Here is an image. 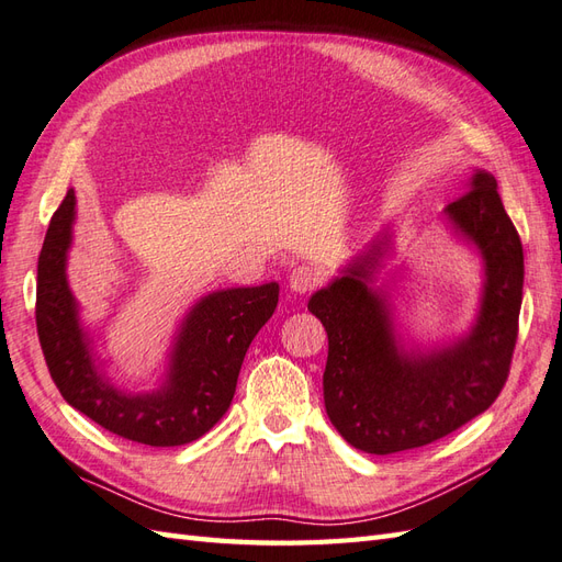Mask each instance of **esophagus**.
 Masks as SVG:
<instances>
[{"label":"esophagus","instance_id":"esophagus-1","mask_svg":"<svg viewBox=\"0 0 562 562\" xmlns=\"http://www.w3.org/2000/svg\"><path fill=\"white\" fill-rule=\"evenodd\" d=\"M321 282V272L311 266H296L290 272V290L296 294H308Z\"/></svg>","mask_w":562,"mask_h":562}]
</instances>
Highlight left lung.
Returning a JSON list of instances; mask_svg holds the SVG:
<instances>
[{
	"label": "left lung",
	"mask_w": 562,
	"mask_h": 562,
	"mask_svg": "<svg viewBox=\"0 0 562 562\" xmlns=\"http://www.w3.org/2000/svg\"><path fill=\"white\" fill-rule=\"evenodd\" d=\"M443 215L484 263L480 311L463 337L435 347L401 344L390 294L375 286L382 256L392 249L390 229L308 301L327 333V418L358 451L386 456L451 435L492 406L508 380L525 256L496 178L472 170Z\"/></svg>",
	"instance_id": "1"
}]
</instances>
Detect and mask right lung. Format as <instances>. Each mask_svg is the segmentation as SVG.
<instances>
[{"label":"right lung","mask_w":562,"mask_h":562,"mask_svg":"<svg viewBox=\"0 0 562 562\" xmlns=\"http://www.w3.org/2000/svg\"><path fill=\"white\" fill-rule=\"evenodd\" d=\"M74 223L76 192L68 190L52 215L37 261V337L54 384L76 411L123 439L182 446L204 437L233 404L241 361L276 313L280 284L233 286L201 296L172 337L161 384L151 392H123L109 382L68 286Z\"/></svg>","instance_id":"obj_1"}]
</instances>
